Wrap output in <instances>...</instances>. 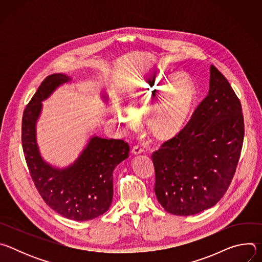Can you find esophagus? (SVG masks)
I'll return each instance as SVG.
<instances>
[{
  "mask_svg": "<svg viewBox=\"0 0 262 262\" xmlns=\"http://www.w3.org/2000/svg\"><path fill=\"white\" fill-rule=\"evenodd\" d=\"M132 152H133L134 155H140V154H142V152H143V149H142L140 146L136 145V146H134V147H133V149H132Z\"/></svg>",
  "mask_w": 262,
  "mask_h": 262,
  "instance_id": "obj_1",
  "label": "esophagus"
}]
</instances>
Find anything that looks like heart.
<instances>
[{"label": "heart", "instance_id": "obj_1", "mask_svg": "<svg viewBox=\"0 0 262 262\" xmlns=\"http://www.w3.org/2000/svg\"><path fill=\"white\" fill-rule=\"evenodd\" d=\"M197 97V85L190 77L156 74L133 88L128 107L115 104L114 117L125 129L136 128L139 119L146 118L148 134L159 142H169L189 125Z\"/></svg>", "mask_w": 262, "mask_h": 262}]
</instances>
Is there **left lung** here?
<instances>
[{
    "mask_svg": "<svg viewBox=\"0 0 262 262\" xmlns=\"http://www.w3.org/2000/svg\"><path fill=\"white\" fill-rule=\"evenodd\" d=\"M209 71L208 94L189 125L151 157L157 198L175 215L196 214L215 205L229 188L242 152L241 101L215 66Z\"/></svg>",
    "mask_w": 262,
    "mask_h": 262,
    "instance_id": "8db88e82",
    "label": "left lung"
}]
</instances>
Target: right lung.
Returning a JSON list of instances; mask_svg holds the SVG:
<instances>
[{"label": "right lung", "instance_id": "add662e5", "mask_svg": "<svg viewBox=\"0 0 262 262\" xmlns=\"http://www.w3.org/2000/svg\"><path fill=\"white\" fill-rule=\"evenodd\" d=\"M71 81L63 73L43 80L27 104L21 122V144L30 175L45 202L62 216L88 221L104 213L113 199V171L128 158L129 146L123 140L90 138L79 158L67 168L47 163L36 140V123L42 101L61 85ZM106 100V95H102Z\"/></svg>", "mask_w": 262, "mask_h": 262}]
</instances>
